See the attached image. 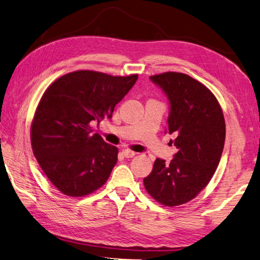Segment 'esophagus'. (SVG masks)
I'll list each match as a JSON object with an SVG mask.
<instances>
[{
    "label": "esophagus",
    "mask_w": 260,
    "mask_h": 260,
    "mask_svg": "<svg viewBox=\"0 0 260 260\" xmlns=\"http://www.w3.org/2000/svg\"><path fill=\"white\" fill-rule=\"evenodd\" d=\"M122 153H123V155L125 156V158H133V156L136 155L135 152L130 151V150H126V148H124V150H122Z\"/></svg>",
    "instance_id": "esophagus-1"
}]
</instances>
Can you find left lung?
<instances>
[{
  "mask_svg": "<svg viewBox=\"0 0 260 260\" xmlns=\"http://www.w3.org/2000/svg\"><path fill=\"white\" fill-rule=\"evenodd\" d=\"M151 80L170 105L167 131L177 152L170 164L156 159L144 185L156 202L178 206L205 188L220 162L226 138L222 109L208 88L181 72H164Z\"/></svg>",
  "mask_w": 260,
  "mask_h": 260,
  "instance_id": "obj_1",
  "label": "left lung"
}]
</instances>
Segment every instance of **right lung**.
<instances>
[{
	"label": "right lung",
	"instance_id": "1",
	"mask_svg": "<svg viewBox=\"0 0 260 260\" xmlns=\"http://www.w3.org/2000/svg\"><path fill=\"white\" fill-rule=\"evenodd\" d=\"M137 78L78 70L57 78L45 91L31 125L32 150L63 194L83 197L107 182L118 150L92 134L90 123L112 117Z\"/></svg>",
	"mask_w": 260,
	"mask_h": 260
}]
</instances>
